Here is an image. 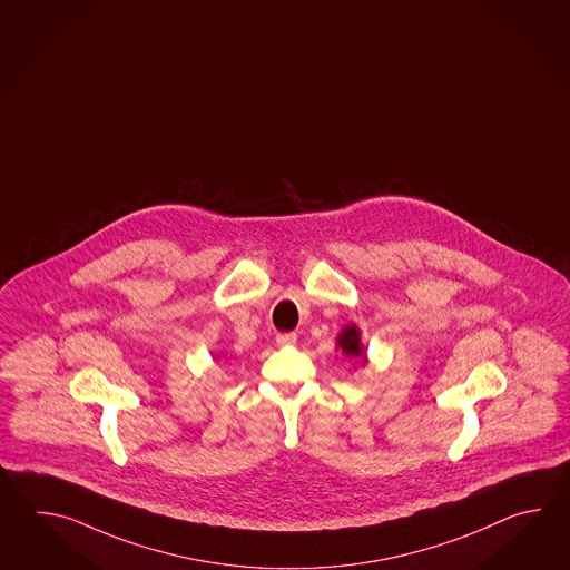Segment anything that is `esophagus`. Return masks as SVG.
Here are the masks:
<instances>
[{"instance_id": "1", "label": "esophagus", "mask_w": 570, "mask_h": 570, "mask_svg": "<svg viewBox=\"0 0 570 570\" xmlns=\"http://www.w3.org/2000/svg\"><path fill=\"white\" fill-rule=\"evenodd\" d=\"M297 342V334H293V332H283L277 336V344L279 346H293Z\"/></svg>"}]
</instances>
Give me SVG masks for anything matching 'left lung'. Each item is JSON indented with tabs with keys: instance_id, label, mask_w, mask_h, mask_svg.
Instances as JSON below:
<instances>
[{
	"instance_id": "left-lung-1",
	"label": "left lung",
	"mask_w": 570,
	"mask_h": 570,
	"mask_svg": "<svg viewBox=\"0 0 570 570\" xmlns=\"http://www.w3.org/2000/svg\"><path fill=\"white\" fill-rule=\"evenodd\" d=\"M338 346L346 356L352 358H363V348H361V336H358V327L348 326L342 330V334L338 336Z\"/></svg>"
}]
</instances>
